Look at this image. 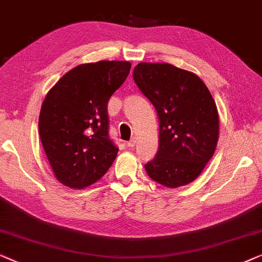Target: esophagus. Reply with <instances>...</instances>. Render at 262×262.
Wrapping results in <instances>:
<instances>
[{
    "label": "esophagus",
    "instance_id": "1",
    "mask_svg": "<svg viewBox=\"0 0 262 262\" xmlns=\"http://www.w3.org/2000/svg\"><path fill=\"white\" fill-rule=\"evenodd\" d=\"M135 145H136V138H135V136H133L129 141L127 142V146L130 147V148H133V147H135Z\"/></svg>",
    "mask_w": 262,
    "mask_h": 262
}]
</instances>
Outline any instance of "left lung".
I'll use <instances>...</instances> for the list:
<instances>
[{
    "instance_id": "left-lung-1",
    "label": "left lung",
    "mask_w": 262,
    "mask_h": 262,
    "mask_svg": "<svg viewBox=\"0 0 262 262\" xmlns=\"http://www.w3.org/2000/svg\"><path fill=\"white\" fill-rule=\"evenodd\" d=\"M133 78L159 119V148L145 169L154 182L179 187L203 171L219 140V113L200 77L166 62H140Z\"/></svg>"
}]
</instances>
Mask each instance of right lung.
<instances>
[{
	"mask_svg": "<svg viewBox=\"0 0 262 262\" xmlns=\"http://www.w3.org/2000/svg\"><path fill=\"white\" fill-rule=\"evenodd\" d=\"M128 61L101 60L76 66L49 91L39 134L56 178L83 189L101 179L119 148L109 138L108 102L129 75Z\"/></svg>",
	"mask_w": 262,
	"mask_h": 262,
	"instance_id": "1",
	"label": "right lung"
}]
</instances>
